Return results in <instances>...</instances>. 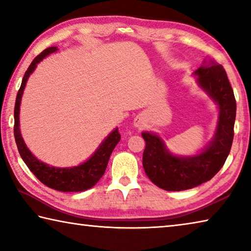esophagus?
<instances>
[{"mask_svg": "<svg viewBox=\"0 0 251 251\" xmlns=\"http://www.w3.org/2000/svg\"><path fill=\"white\" fill-rule=\"evenodd\" d=\"M134 125H135L136 127H142V122H141V120H138V118H135Z\"/></svg>", "mask_w": 251, "mask_h": 251, "instance_id": "obj_1", "label": "esophagus"}]
</instances>
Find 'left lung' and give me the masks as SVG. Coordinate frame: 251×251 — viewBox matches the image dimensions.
I'll use <instances>...</instances> for the list:
<instances>
[{"mask_svg":"<svg viewBox=\"0 0 251 251\" xmlns=\"http://www.w3.org/2000/svg\"><path fill=\"white\" fill-rule=\"evenodd\" d=\"M198 85L209 95L219 108L217 129L212 141L199 154L189 157L175 156L169 151L159 136L144 131L146 147L143 166L147 177L159 188L180 192L210 180L230 152L236 120V100L226 71L214 61L197 71Z\"/></svg>","mask_w":251,"mask_h":251,"instance_id":"1","label":"left lung"}]
</instances>
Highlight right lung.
Here are the masks:
<instances>
[{
  "label": "right lung",
  "instance_id": "add662e5",
  "mask_svg": "<svg viewBox=\"0 0 251 251\" xmlns=\"http://www.w3.org/2000/svg\"><path fill=\"white\" fill-rule=\"evenodd\" d=\"M57 50L56 46H52L44 50L40 55L33 59L31 65L28 66L27 71L25 72L24 77L22 79V84L16 95L15 107H14V137L15 143L18 145V150L21 157L26 164L35 177L39 179L42 184L46 185L50 188H53L58 192H84L92 188L93 186L96 185L101 176L104 175L107 167L109 156L117 143L121 139V134L118 128L114 129L107 137L104 139V142L100 144V146L97 148L94 154L90 157L85 163L78 165L75 167H67V168H57L53 166H49L48 164L43 163L36 158L28 148L25 145L20 131V105L21 100H22L23 91L26 85L27 79L34 70L36 69V65L48 56L49 54L54 53Z\"/></svg>",
  "mask_w": 251,
  "mask_h": 251
}]
</instances>
